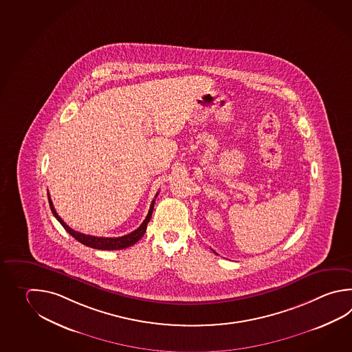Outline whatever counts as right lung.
Masks as SVG:
<instances>
[{
    "label": "right lung",
    "mask_w": 352,
    "mask_h": 352,
    "mask_svg": "<svg viewBox=\"0 0 352 352\" xmlns=\"http://www.w3.org/2000/svg\"><path fill=\"white\" fill-rule=\"evenodd\" d=\"M157 195H158V193L155 194V198H157ZM47 197H49V204H50L52 214L55 215V218L58 219V222L61 223V226L64 227L67 233H70L72 237L75 238L76 241H79L80 243L85 244L87 247H91V248H95V250H102V251L124 250V248H128L130 245L137 243L138 241L143 237L144 233H145V230H146V226H148V223L151 221V214H153V209H154V203H155V199L151 201V208H149L146 218H145L144 222L139 226V228L133 230L129 234L116 238L95 237V236H87V234H84V233H80V232L72 230V228L61 219V217H58L56 210L54 208V204H52V201H51L49 192H47Z\"/></svg>",
    "instance_id": "obj_1"
}]
</instances>
